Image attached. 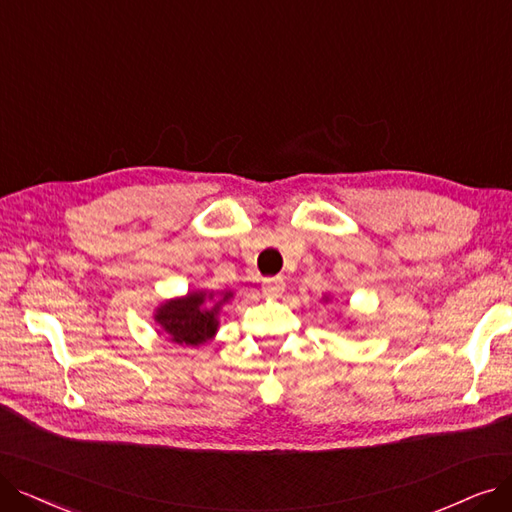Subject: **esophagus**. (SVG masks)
<instances>
[{
	"label": "esophagus",
	"instance_id": "esophagus-1",
	"mask_svg": "<svg viewBox=\"0 0 512 512\" xmlns=\"http://www.w3.org/2000/svg\"><path fill=\"white\" fill-rule=\"evenodd\" d=\"M283 290H285V283H283V279L281 277H269V279H264V285H262V292L267 294V296H281L283 294Z\"/></svg>",
	"mask_w": 512,
	"mask_h": 512
}]
</instances>
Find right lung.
<instances>
[{"label":"right lung","instance_id":"right-lung-1","mask_svg":"<svg viewBox=\"0 0 512 512\" xmlns=\"http://www.w3.org/2000/svg\"><path fill=\"white\" fill-rule=\"evenodd\" d=\"M233 296V292H222V298L214 300L212 292H189L182 298L166 300L155 311V321L161 332L168 334L172 342L199 346L208 342L218 332L220 306Z\"/></svg>","mask_w":512,"mask_h":512}]
</instances>
